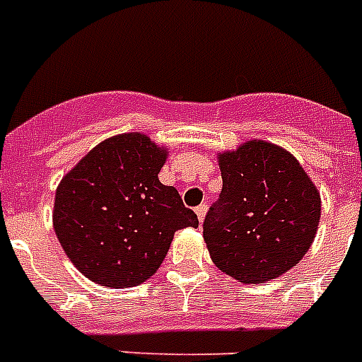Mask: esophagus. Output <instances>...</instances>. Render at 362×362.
<instances>
[{
    "instance_id": "1",
    "label": "esophagus",
    "mask_w": 362,
    "mask_h": 362,
    "mask_svg": "<svg viewBox=\"0 0 362 362\" xmlns=\"http://www.w3.org/2000/svg\"><path fill=\"white\" fill-rule=\"evenodd\" d=\"M206 210H208V204L206 202H202V204H199V206L195 208V214L197 217H199V221H204V217H206Z\"/></svg>"
}]
</instances>
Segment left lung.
Segmentation results:
<instances>
[{"label":"left lung","mask_w":362,"mask_h":362,"mask_svg":"<svg viewBox=\"0 0 362 362\" xmlns=\"http://www.w3.org/2000/svg\"><path fill=\"white\" fill-rule=\"evenodd\" d=\"M223 189L202 234L221 272L260 284L307 255L322 216L313 180L292 154L267 141H247L219 154Z\"/></svg>","instance_id":"obj_1"}]
</instances>
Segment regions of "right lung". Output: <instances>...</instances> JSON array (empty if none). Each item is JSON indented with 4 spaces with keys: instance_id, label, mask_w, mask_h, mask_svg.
Instances as JSON below:
<instances>
[{
    "instance_id": "obj_1",
    "label": "right lung",
    "mask_w": 362,
    "mask_h": 362,
    "mask_svg": "<svg viewBox=\"0 0 362 362\" xmlns=\"http://www.w3.org/2000/svg\"><path fill=\"white\" fill-rule=\"evenodd\" d=\"M165 160V148L145 134H120L96 145L57 186L55 234L96 284L139 286L158 272L175 232L199 227L178 191L158 178Z\"/></svg>"
}]
</instances>
